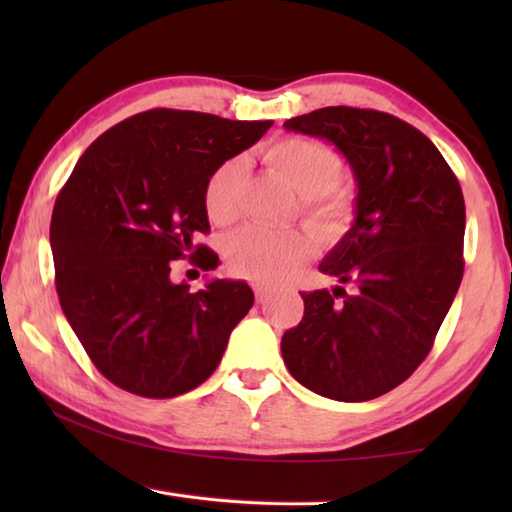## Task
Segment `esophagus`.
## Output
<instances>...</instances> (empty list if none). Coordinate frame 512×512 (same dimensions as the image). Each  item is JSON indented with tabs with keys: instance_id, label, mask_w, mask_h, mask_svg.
I'll list each match as a JSON object with an SVG mask.
<instances>
[{
	"instance_id": "obj_1",
	"label": "esophagus",
	"mask_w": 512,
	"mask_h": 512,
	"mask_svg": "<svg viewBox=\"0 0 512 512\" xmlns=\"http://www.w3.org/2000/svg\"><path fill=\"white\" fill-rule=\"evenodd\" d=\"M253 289H255V298H257L259 305H264V302L271 298V291H268L266 287H262V284H255Z\"/></svg>"
}]
</instances>
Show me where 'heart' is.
<instances>
[{
  "instance_id": "heart-1",
  "label": "heart",
  "mask_w": 512,
  "mask_h": 512,
  "mask_svg": "<svg viewBox=\"0 0 512 512\" xmlns=\"http://www.w3.org/2000/svg\"><path fill=\"white\" fill-rule=\"evenodd\" d=\"M264 160L284 183L302 196V214L320 239H334L352 216V192L339 178L341 160L332 146L311 137H282L266 146ZM244 160L221 162L205 180L203 205L210 221L228 225L239 216V189ZM311 255V241L298 232L241 228L225 239V257L232 271L250 280L275 284L287 280Z\"/></svg>"
}]
</instances>
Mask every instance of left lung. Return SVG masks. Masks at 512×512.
I'll return each mask as SVG.
<instances>
[{
  "mask_svg": "<svg viewBox=\"0 0 512 512\" xmlns=\"http://www.w3.org/2000/svg\"><path fill=\"white\" fill-rule=\"evenodd\" d=\"M284 128L332 142L357 198L352 228L318 266L349 289L302 293L282 359L329 400H375L424 361L461 287V185L429 137L388 112L329 106Z\"/></svg>",
  "mask_w": 512,
  "mask_h": 512,
  "instance_id": "obj_1",
  "label": "left lung"
}]
</instances>
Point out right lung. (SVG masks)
<instances>
[{
  "label": "right lung",
  "instance_id": "right-lung-1",
  "mask_svg": "<svg viewBox=\"0 0 512 512\" xmlns=\"http://www.w3.org/2000/svg\"><path fill=\"white\" fill-rule=\"evenodd\" d=\"M271 126L155 108L112 126L76 162L51 214L56 291L88 357L115 386L167 400L219 366L253 291L214 277L192 293L171 282V264L189 257L203 271L219 266L196 244L210 230L205 180Z\"/></svg>",
  "mask_w": 512,
  "mask_h": 512
}]
</instances>
